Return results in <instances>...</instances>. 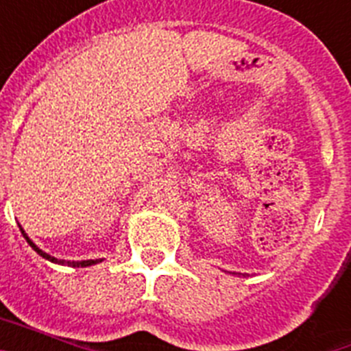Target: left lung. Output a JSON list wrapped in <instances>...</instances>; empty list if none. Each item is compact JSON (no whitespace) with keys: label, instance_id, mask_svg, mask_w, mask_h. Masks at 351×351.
Segmentation results:
<instances>
[{"label":"left lung","instance_id":"left-lung-1","mask_svg":"<svg viewBox=\"0 0 351 351\" xmlns=\"http://www.w3.org/2000/svg\"><path fill=\"white\" fill-rule=\"evenodd\" d=\"M225 272H228V271H225ZM228 274H237V276H241V272H228ZM243 276H246V274H243Z\"/></svg>","mask_w":351,"mask_h":351}]
</instances>
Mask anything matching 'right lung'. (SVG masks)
Returning a JSON list of instances; mask_svg holds the SVG:
<instances>
[{
    "label": "right lung",
    "mask_w": 351,
    "mask_h": 351,
    "mask_svg": "<svg viewBox=\"0 0 351 351\" xmlns=\"http://www.w3.org/2000/svg\"><path fill=\"white\" fill-rule=\"evenodd\" d=\"M19 228H21V232H23V235H24V239H26V241H27V244H29V246L33 247V250H35L36 253H38V255L42 256V258L49 260V262H52V263H60V265H70V267H89V265H95V263L104 262V258H96V260H80V262H73V260H60V258H54V256H51V255H49V253H45V251L40 250V247L36 246V244L33 243V241H31L29 237H27V234H26V232H24L23 226L19 225Z\"/></svg>",
    "instance_id": "add662e5"
}]
</instances>
